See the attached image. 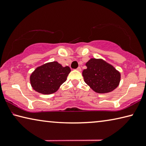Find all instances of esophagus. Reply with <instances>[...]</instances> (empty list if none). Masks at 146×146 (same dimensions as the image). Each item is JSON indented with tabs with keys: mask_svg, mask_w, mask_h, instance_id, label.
Segmentation results:
<instances>
[{
	"mask_svg": "<svg viewBox=\"0 0 146 146\" xmlns=\"http://www.w3.org/2000/svg\"><path fill=\"white\" fill-rule=\"evenodd\" d=\"M76 70L78 71H81V68L80 67H78L77 69H76Z\"/></svg>",
	"mask_w": 146,
	"mask_h": 146,
	"instance_id": "esophagus-1",
	"label": "esophagus"
}]
</instances>
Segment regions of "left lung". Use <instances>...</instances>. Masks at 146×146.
I'll return each mask as SVG.
<instances>
[{
  "label": "left lung",
  "mask_w": 146,
  "mask_h": 146,
  "mask_svg": "<svg viewBox=\"0 0 146 146\" xmlns=\"http://www.w3.org/2000/svg\"><path fill=\"white\" fill-rule=\"evenodd\" d=\"M82 71L84 82L98 93H108L115 90L120 82L121 74L111 64L102 58H91Z\"/></svg>",
  "instance_id": "8db88e82"
}]
</instances>
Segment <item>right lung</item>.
Instances as JSON below:
<instances>
[{"instance_id":"right-lung-1","label":"right lung","mask_w":146,"mask_h":146,"mask_svg":"<svg viewBox=\"0 0 146 146\" xmlns=\"http://www.w3.org/2000/svg\"><path fill=\"white\" fill-rule=\"evenodd\" d=\"M70 72L69 66L63 67L57 61L49 62L36 68L31 73L29 80L35 91L49 95L55 93L66 82Z\"/></svg>"}]
</instances>
